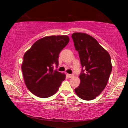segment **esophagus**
Here are the masks:
<instances>
[{
  "mask_svg": "<svg viewBox=\"0 0 128 128\" xmlns=\"http://www.w3.org/2000/svg\"><path fill=\"white\" fill-rule=\"evenodd\" d=\"M66 75H67V76L69 77V78H72V77L74 76V75H73V74H67Z\"/></svg>",
  "mask_w": 128,
  "mask_h": 128,
  "instance_id": "34e87169",
  "label": "esophagus"
}]
</instances>
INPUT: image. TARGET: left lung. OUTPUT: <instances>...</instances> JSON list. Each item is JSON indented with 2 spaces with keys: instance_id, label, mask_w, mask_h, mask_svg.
<instances>
[{
  "instance_id": "8db88e82",
  "label": "left lung",
  "mask_w": 128,
  "mask_h": 128,
  "mask_svg": "<svg viewBox=\"0 0 128 128\" xmlns=\"http://www.w3.org/2000/svg\"><path fill=\"white\" fill-rule=\"evenodd\" d=\"M72 38L82 67L80 84L75 92L82 99L92 100L107 85L112 68L111 57L98 41L88 34L74 33Z\"/></svg>"
}]
</instances>
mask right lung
Here are the masks:
<instances>
[{"label": "right lung", "instance_id": "1", "mask_svg": "<svg viewBox=\"0 0 128 128\" xmlns=\"http://www.w3.org/2000/svg\"><path fill=\"white\" fill-rule=\"evenodd\" d=\"M69 41L67 36H45L25 53L21 66L24 79L30 92L40 98L55 94L66 75L54 70L59 65V54Z\"/></svg>", "mask_w": 128, "mask_h": 128}]
</instances>
